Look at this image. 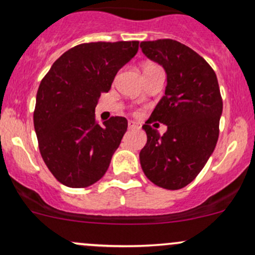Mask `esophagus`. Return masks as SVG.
<instances>
[{
    "label": "esophagus",
    "instance_id": "1",
    "mask_svg": "<svg viewBox=\"0 0 255 255\" xmlns=\"http://www.w3.org/2000/svg\"><path fill=\"white\" fill-rule=\"evenodd\" d=\"M128 128H138V125L133 121H128Z\"/></svg>",
    "mask_w": 255,
    "mask_h": 255
}]
</instances>
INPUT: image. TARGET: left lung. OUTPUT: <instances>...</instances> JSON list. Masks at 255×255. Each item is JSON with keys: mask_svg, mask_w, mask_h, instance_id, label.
<instances>
[{"mask_svg": "<svg viewBox=\"0 0 255 255\" xmlns=\"http://www.w3.org/2000/svg\"><path fill=\"white\" fill-rule=\"evenodd\" d=\"M146 58L166 73L165 95L143 126L140 165L156 186L179 190L199 175L215 150L223 102L217 76L202 56L173 39L140 43ZM168 126L163 136L150 123Z\"/></svg>", "mask_w": 255, "mask_h": 255, "instance_id": "1", "label": "left lung"}]
</instances>
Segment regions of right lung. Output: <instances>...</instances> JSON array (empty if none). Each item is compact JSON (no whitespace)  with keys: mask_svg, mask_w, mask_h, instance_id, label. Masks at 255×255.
<instances>
[{"mask_svg":"<svg viewBox=\"0 0 255 255\" xmlns=\"http://www.w3.org/2000/svg\"><path fill=\"white\" fill-rule=\"evenodd\" d=\"M138 45V40L79 44L65 51L40 82L33 115L40 155L65 186H90L109 169L128 122L116 116L100 126L95 107Z\"/></svg>","mask_w":255,"mask_h":255,"instance_id":"add662e5","label":"right lung"}]
</instances>
